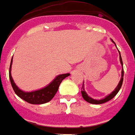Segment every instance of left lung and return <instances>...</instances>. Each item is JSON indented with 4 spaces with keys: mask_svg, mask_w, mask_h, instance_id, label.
I'll list each match as a JSON object with an SVG mask.
<instances>
[{
    "mask_svg": "<svg viewBox=\"0 0 135 135\" xmlns=\"http://www.w3.org/2000/svg\"><path fill=\"white\" fill-rule=\"evenodd\" d=\"M112 41L115 44V42L113 41L112 39ZM116 45V44H115ZM117 47V46H116ZM119 59H120V62L122 64V77H121V80H120L119 83V84L117 86V88H115L114 90L112 92V93L109 94V96H106L104 99H101V100H96V99H93L92 98H90V96H88V94L85 93V90H84V86H83V87H82V90H81V93H82V96L83 98L84 99L85 101H86L88 103H90V104H104V103H106L107 101H110L111 99H112L114 97L117 93L119 91L120 88L122 87V83H123V77H124V69H123V62H122V57H121V55H120V52L119 51ZM84 82V81H83Z\"/></svg>",
    "mask_w": 135,
    "mask_h": 135,
    "instance_id": "8db88e82",
    "label": "left lung"
}]
</instances>
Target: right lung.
<instances>
[{
  "instance_id": "1",
  "label": "right lung",
  "mask_w": 135,
  "mask_h": 135,
  "mask_svg": "<svg viewBox=\"0 0 135 135\" xmlns=\"http://www.w3.org/2000/svg\"><path fill=\"white\" fill-rule=\"evenodd\" d=\"M12 62L13 59H11L9 68V78L13 89L18 97H20L21 99L31 104H42L51 101L58 90L59 86L60 85L61 82L62 81V80L70 75V73L59 75L49 85H47L44 88L31 91V92H25L18 88V86L16 85L13 80L11 73Z\"/></svg>"
}]
</instances>
